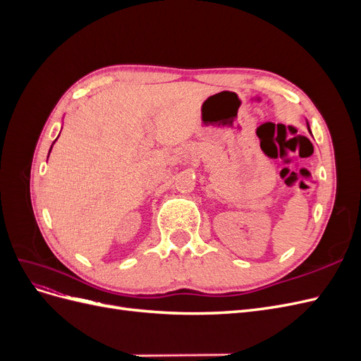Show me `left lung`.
Returning <instances> with one entry per match:
<instances>
[{
	"label": "left lung",
	"instance_id": "8db88e82",
	"mask_svg": "<svg viewBox=\"0 0 361 361\" xmlns=\"http://www.w3.org/2000/svg\"><path fill=\"white\" fill-rule=\"evenodd\" d=\"M307 126H309V125H307ZM309 130H310V128H309Z\"/></svg>",
	"mask_w": 361,
	"mask_h": 361
}]
</instances>
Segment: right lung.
Wrapping results in <instances>:
<instances>
[{"mask_svg": "<svg viewBox=\"0 0 361 361\" xmlns=\"http://www.w3.org/2000/svg\"><path fill=\"white\" fill-rule=\"evenodd\" d=\"M51 147H52V146H51ZM49 152H51V150H49Z\"/></svg>", "mask_w": 361, "mask_h": 361, "instance_id": "add662e5", "label": "right lung"}]
</instances>
